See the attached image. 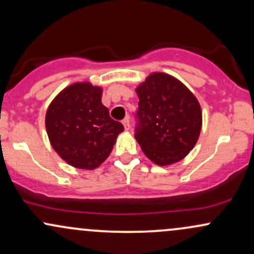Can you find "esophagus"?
<instances>
[{"label": "esophagus", "instance_id": "1", "mask_svg": "<svg viewBox=\"0 0 254 254\" xmlns=\"http://www.w3.org/2000/svg\"><path fill=\"white\" fill-rule=\"evenodd\" d=\"M123 125H124V129H125V130H130V121H129V117H127V118L123 119Z\"/></svg>", "mask_w": 254, "mask_h": 254}]
</instances>
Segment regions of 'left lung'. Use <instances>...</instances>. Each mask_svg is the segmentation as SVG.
<instances>
[{
  "label": "left lung",
  "instance_id": "8db88e82",
  "mask_svg": "<svg viewBox=\"0 0 254 254\" xmlns=\"http://www.w3.org/2000/svg\"><path fill=\"white\" fill-rule=\"evenodd\" d=\"M138 111L135 138L145 156L159 166L180 161L196 144L202 110L179 80L154 72L136 88Z\"/></svg>",
  "mask_w": 254,
  "mask_h": 254
}]
</instances>
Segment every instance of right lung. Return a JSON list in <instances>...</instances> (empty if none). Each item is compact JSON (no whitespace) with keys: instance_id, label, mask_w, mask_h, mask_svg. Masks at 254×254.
Masks as SVG:
<instances>
[{"instance_id":"add662e5","label":"right lung","mask_w":254,"mask_h":254,"mask_svg":"<svg viewBox=\"0 0 254 254\" xmlns=\"http://www.w3.org/2000/svg\"><path fill=\"white\" fill-rule=\"evenodd\" d=\"M103 89L89 82L64 88L46 111L45 127L55 151L66 164L94 170L109 157L123 124L101 103Z\"/></svg>"}]
</instances>
